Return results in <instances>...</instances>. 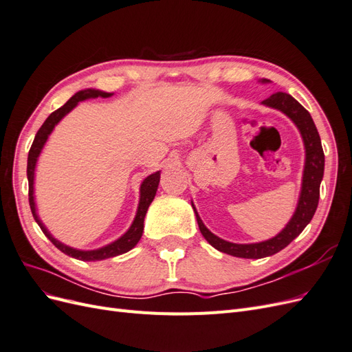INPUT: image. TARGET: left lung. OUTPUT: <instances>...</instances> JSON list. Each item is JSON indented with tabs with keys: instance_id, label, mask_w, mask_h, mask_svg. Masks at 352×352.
Masks as SVG:
<instances>
[{
	"instance_id": "1",
	"label": "left lung",
	"mask_w": 352,
	"mask_h": 352,
	"mask_svg": "<svg viewBox=\"0 0 352 352\" xmlns=\"http://www.w3.org/2000/svg\"><path fill=\"white\" fill-rule=\"evenodd\" d=\"M267 82V80H263ZM263 104L269 105V107L278 109L283 111L289 119L298 126L300 129L304 145H305V167H304V177H302V189L300 202L294 217L287 223L286 228L279 233L278 236H274L269 241H264L260 243H232L228 241H223L217 238L204 226V223L201 221L198 212L195 211L197 221L199 230L202 233L210 245H212L216 250L233 255V257L241 258H263L269 257L276 252H279L285 247H287L300 233L304 230V228L311 221L314 212L318 206V198H320V182L323 179L324 172V153L322 148L320 135L317 132V127L311 119L310 113H308L302 105L298 102L289 94L285 92H276L267 100H264Z\"/></svg>"
}]
</instances>
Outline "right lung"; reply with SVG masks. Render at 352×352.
I'll use <instances>...</instances> for the list:
<instances>
[{
    "label": "right lung",
    "instance_id": "right-lung-1",
    "mask_svg": "<svg viewBox=\"0 0 352 352\" xmlns=\"http://www.w3.org/2000/svg\"><path fill=\"white\" fill-rule=\"evenodd\" d=\"M111 94L109 92H101V91H95V89H85L80 91L78 94H74L73 97L60 107L58 110H56L54 113H51L47 120L44 122L39 127V131L35 135V140L32 142V146L29 150V155H28V180H29V206L32 210V214H34L36 223L39 225L41 230L45 233V236L56 245V247L70 257L73 258H78L82 261H97V260H105V258H110V257H116V255H120L124 254L127 251H131L135 245L140 242L141 236H142V230H144V219L146 214V210L150 207V204L153 202L155 192H157V188H158V182H160V172H155L153 175L148 176L142 185H141V201H140V207H138V212H136V217L132 223L131 229L127 230L124 235L117 239L116 242L107 245V247L100 248V250H94V251H79V250H73L70 247H66V245H63L61 242H58L57 239L52 238L48 230L45 229V226L42 225L41 220L36 216V210H35V202H34V173H35V164H36V160L38 155L42 150V146H44L45 141L48 135L54 129V126L65 117L74 105H76L79 101H83L87 98H97V97H102V98H107L110 97Z\"/></svg>",
    "mask_w": 352,
    "mask_h": 352
}]
</instances>
